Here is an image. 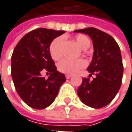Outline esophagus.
Returning a JSON list of instances; mask_svg holds the SVG:
<instances>
[{"mask_svg": "<svg viewBox=\"0 0 132 132\" xmlns=\"http://www.w3.org/2000/svg\"><path fill=\"white\" fill-rule=\"evenodd\" d=\"M72 77V75H69V74H66V78L67 79H69V78H70Z\"/></svg>", "mask_w": 132, "mask_h": 132, "instance_id": "1", "label": "esophagus"}]
</instances>
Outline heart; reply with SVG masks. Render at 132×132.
Listing matches in <instances>:
<instances>
[{
  "instance_id": "b5f03b06",
  "label": "heart",
  "mask_w": 132,
  "mask_h": 132,
  "mask_svg": "<svg viewBox=\"0 0 132 132\" xmlns=\"http://www.w3.org/2000/svg\"><path fill=\"white\" fill-rule=\"evenodd\" d=\"M76 42L81 49H88L90 45V42L89 38L84 35H77L75 38ZM63 38L57 37L54 38L51 42L49 46V51L51 57L58 60L62 57L63 52ZM86 62L84 60H72L69 59H64L60 61L58 64V69L60 72L65 74H73L77 72L81 69L85 67Z\"/></svg>"
}]
</instances>
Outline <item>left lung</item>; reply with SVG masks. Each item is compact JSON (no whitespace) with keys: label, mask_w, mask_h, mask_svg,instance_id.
Returning <instances> with one entry per match:
<instances>
[{"label":"left lung","mask_w":132,"mask_h":132,"mask_svg":"<svg viewBox=\"0 0 132 132\" xmlns=\"http://www.w3.org/2000/svg\"><path fill=\"white\" fill-rule=\"evenodd\" d=\"M74 32L86 34L91 38L94 54L87 70L90 77L96 76L91 81L82 78L77 94L84 104L102 108L113 100L121 87L123 65L120 48L112 36L97 29L90 27Z\"/></svg>","instance_id":"8db88e82"}]
</instances>
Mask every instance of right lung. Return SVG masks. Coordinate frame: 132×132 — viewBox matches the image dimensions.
<instances>
[{
    "label": "right lung",
    "instance_id": "obj_1",
    "mask_svg": "<svg viewBox=\"0 0 132 132\" xmlns=\"http://www.w3.org/2000/svg\"><path fill=\"white\" fill-rule=\"evenodd\" d=\"M64 31L40 28L27 33L16 44L11 57V76L16 90L28 106L42 110L54 101L60 86L66 81L64 74L56 70L49 46ZM45 69L51 75L41 76Z\"/></svg>",
    "mask_w": 132,
    "mask_h": 132
}]
</instances>
